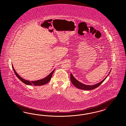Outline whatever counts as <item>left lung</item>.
<instances>
[{
    "label": "left lung",
    "instance_id": "1",
    "mask_svg": "<svg viewBox=\"0 0 126 126\" xmlns=\"http://www.w3.org/2000/svg\"><path fill=\"white\" fill-rule=\"evenodd\" d=\"M111 70H110V72L109 73L108 75H107L106 77L103 79L102 80V81H101L100 82H99L97 84H94V85H85L84 84H83L82 83H81L78 80H77L73 76L72 73H71L70 74V79H71V82L72 83V84L75 86L77 88L79 89H81V90H87V91H89V90H93L95 88H97V87H98L99 85L102 84L103 81L105 80V79L107 78V77L109 76V75L110 74V73Z\"/></svg>",
    "mask_w": 126,
    "mask_h": 126
}]
</instances>
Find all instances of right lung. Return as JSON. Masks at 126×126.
<instances>
[{"label": "right lung", "mask_w": 126, "mask_h": 126, "mask_svg": "<svg viewBox=\"0 0 126 126\" xmlns=\"http://www.w3.org/2000/svg\"><path fill=\"white\" fill-rule=\"evenodd\" d=\"M12 67L13 70L14 72V73H15L16 75L22 82L26 84H27V85H33L34 86H41V85H43L44 84H45L47 83L51 79V77L52 76V75L53 74V72L55 70V69H54L48 75H47V76L42 79L35 80V81H29V80H26V79L22 78V77H21L20 76H19V75L17 74V73L16 72L15 70V69L14 68V67H13L12 64Z\"/></svg>", "instance_id": "obj_1"}]
</instances>
